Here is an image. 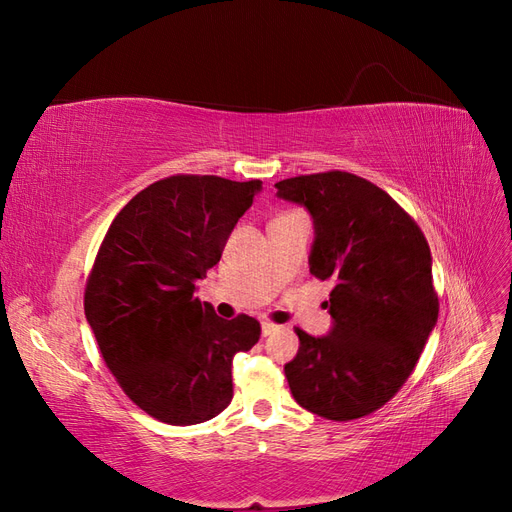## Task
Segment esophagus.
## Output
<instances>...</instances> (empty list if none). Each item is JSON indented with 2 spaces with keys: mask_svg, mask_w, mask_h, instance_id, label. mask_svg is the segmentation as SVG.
I'll return each instance as SVG.
<instances>
[{
  "mask_svg": "<svg viewBox=\"0 0 512 512\" xmlns=\"http://www.w3.org/2000/svg\"><path fill=\"white\" fill-rule=\"evenodd\" d=\"M277 329H280V324H275V322H271V320H265V322H262V335H265V337L273 335Z\"/></svg>",
  "mask_w": 512,
  "mask_h": 512,
  "instance_id": "obj_1",
  "label": "esophagus"
}]
</instances>
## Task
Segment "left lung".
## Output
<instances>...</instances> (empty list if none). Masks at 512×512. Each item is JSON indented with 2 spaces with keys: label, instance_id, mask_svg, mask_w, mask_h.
<instances>
[{
  "label": "left lung",
  "instance_id": "1",
  "mask_svg": "<svg viewBox=\"0 0 512 512\" xmlns=\"http://www.w3.org/2000/svg\"><path fill=\"white\" fill-rule=\"evenodd\" d=\"M307 207L316 239L309 273L333 280L327 337L297 329L299 352L284 367L297 404L329 421L382 408L414 371L440 303L423 230L371 181L346 170L275 183Z\"/></svg>",
  "mask_w": 512,
  "mask_h": 512
}]
</instances>
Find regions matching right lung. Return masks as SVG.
Returning a JSON list of instances; mask_svg holds the SVG:
<instances>
[{"instance_id": "1", "label": "right lung", "mask_w": 512, "mask_h": 512, "mask_svg": "<svg viewBox=\"0 0 512 512\" xmlns=\"http://www.w3.org/2000/svg\"><path fill=\"white\" fill-rule=\"evenodd\" d=\"M262 181L173 175L147 185L108 226L85 284L102 359L134 404L168 425H196L232 399V356L260 322L215 316L194 297Z\"/></svg>"}]
</instances>
